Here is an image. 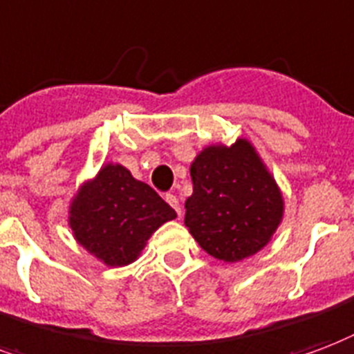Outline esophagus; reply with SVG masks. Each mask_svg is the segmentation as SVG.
Wrapping results in <instances>:
<instances>
[{"instance_id": "34e87169", "label": "esophagus", "mask_w": 354, "mask_h": 354, "mask_svg": "<svg viewBox=\"0 0 354 354\" xmlns=\"http://www.w3.org/2000/svg\"><path fill=\"white\" fill-rule=\"evenodd\" d=\"M165 201H167V203H169L170 206H172V208L176 210L178 216H182V206H180V201H178L176 195H172V193H167V195H165Z\"/></svg>"}]
</instances>
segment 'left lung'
Listing matches in <instances>:
<instances>
[{"label":"left lung","mask_w":354,"mask_h":354,"mask_svg":"<svg viewBox=\"0 0 354 354\" xmlns=\"http://www.w3.org/2000/svg\"><path fill=\"white\" fill-rule=\"evenodd\" d=\"M185 227L208 255L238 263L263 250L283 219V193L248 138L198 151Z\"/></svg>","instance_id":"1"}]
</instances>
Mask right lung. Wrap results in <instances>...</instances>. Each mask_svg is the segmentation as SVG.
I'll return each instance as SVG.
<instances>
[{
	"label": "right lung",
	"mask_w": 354,
	"mask_h": 354,
	"mask_svg": "<svg viewBox=\"0 0 354 354\" xmlns=\"http://www.w3.org/2000/svg\"><path fill=\"white\" fill-rule=\"evenodd\" d=\"M176 212L120 163H104L69 204L73 236L106 266L135 263L159 227Z\"/></svg>",
	"instance_id": "right-lung-1"
}]
</instances>
